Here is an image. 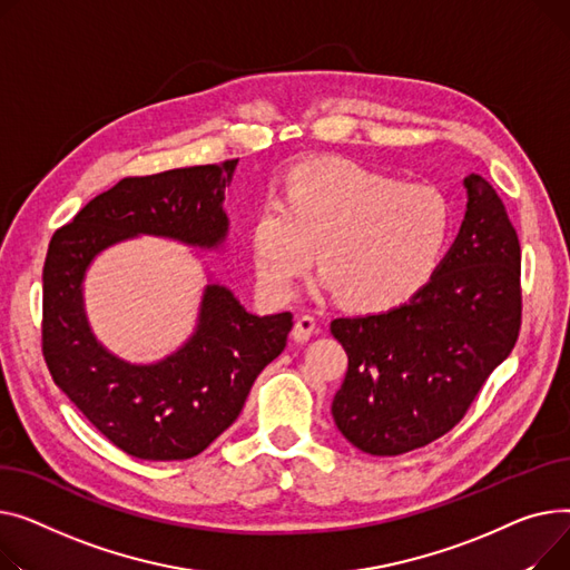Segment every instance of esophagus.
I'll return each instance as SVG.
<instances>
[{
	"label": "esophagus",
	"mask_w": 570,
	"mask_h": 570,
	"mask_svg": "<svg viewBox=\"0 0 570 570\" xmlns=\"http://www.w3.org/2000/svg\"><path fill=\"white\" fill-rule=\"evenodd\" d=\"M315 317H311V315H298L296 317V324H294V328H292V338L296 341V343H306L311 336H313V331H315Z\"/></svg>",
	"instance_id": "esophagus-1"
}]
</instances>
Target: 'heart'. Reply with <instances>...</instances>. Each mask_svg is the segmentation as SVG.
Segmentation results:
<instances>
[{
    "mask_svg": "<svg viewBox=\"0 0 570 570\" xmlns=\"http://www.w3.org/2000/svg\"><path fill=\"white\" fill-rule=\"evenodd\" d=\"M453 234L449 199L347 158L306 160L264 197L250 223L259 289L283 304L320 255L324 283L356 311H384L414 294Z\"/></svg>",
    "mask_w": 570,
    "mask_h": 570,
    "instance_id": "obj_1",
    "label": "heart"
}]
</instances>
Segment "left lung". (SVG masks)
Wrapping results in <instances>:
<instances>
[{
    "label": "left lung",
    "mask_w": 570,
    "mask_h": 570,
    "mask_svg": "<svg viewBox=\"0 0 570 570\" xmlns=\"http://www.w3.org/2000/svg\"><path fill=\"white\" fill-rule=\"evenodd\" d=\"M464 188L458 239L430 281L403 306L331 322L350 358L331 414L363 453L400 455L440 440L515 347L518 234L481 175L464 177Z\"/></svg>",
    "instance_id": "1"
}]
</instances>
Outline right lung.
Segmentation results:
<instances>
[{"instance_id": "obj_1", "label": "right lung", "mask_w": 570, "mask_h": 570, "mask_svg": "<svg viewBox=\"0 0 570 570\" xmlns=\"http://www.w3.org/2000/svg\"><path fill=\"white\" fill-rule=\"evenodd\" d=\"M237 163L126 177L59 227L48 246L41 328L48 371L87 421L132 458L203 453L237 421L257 375L285 350L292 313L257 317L218 283L205 287L193 336L156 363L115 356L87 322L82 281L100 250L140 234L197 248L225 242L223 199Z\"/></svg>"}]
</instances>
